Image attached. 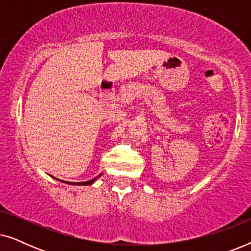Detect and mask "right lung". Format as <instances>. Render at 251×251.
<instances>
[{
  "label": "right lung",
  "instance_id": "obj_1",
  "mask_svg": "<svg viewBox=\"0 0 251 251\" xmlns=\"http://www.w3.org/2000/svg\"><path fill=\"white\" fill-rule=\"evenodd\" d=\"M99 176H100V175H99ZM99 176H98V177H99ZM98 177H96V178H94V179L88 180V181H82V183H71V181H70V183H68V184H73V185H90V184L94 183V181H95L96 179H97Z\"/></svg>",
  "mask_w": 251,
  "mask_h": 251
}]
</instances>
